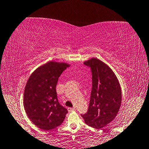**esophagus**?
Wrapping results in <instances>:
<instances>
[{
  "mask_svg": "<svg viewBox=\"0 0 149 149\" xmlns=\"http://www.w3.org/2000/svg\"><path fill=\"white\" fill-rule=\"evenodd\" d=\"M75 107H73V108H68V111H69V112L73 111H75Z\"/></svg>",
  "mask_w": 149,
  "mask_h": 149,
  "instance_id": "esophagus-1",
  "label": "esophagus"
}]
</instances>
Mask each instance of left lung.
I'll list each match as a JSON object with an SVG mask.
<instances>
[{
  "label": "left lung",
  "instance_id": "8db88e82",
  "mask_svg": "<svg viewBox=\"0 0 149 149\" xmlns=\"http://www.w3.org/2000/svg\"><path fill=\"white\" fill-rule=\"evenodd\" d=\"M84 64L91 68L92 87L88 109L81 115L85 123L101 129L113 120L121 103V91L116 75L107 65L96 58Z\"/></svg>",
  "mask_w": 149,
  "mask_h": 149
}]
</instances>
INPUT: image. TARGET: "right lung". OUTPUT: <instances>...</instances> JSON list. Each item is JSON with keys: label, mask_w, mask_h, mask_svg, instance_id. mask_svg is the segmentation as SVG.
Returning <instances> with one entry per match:
<instances>
[{"label": "right lung", "mask_w": 149, "mask_h": 149, "mask_svg": "<svg viewBox=\"0 0 149 149\" xmlns=\"http://www.w3.org/2000/svg\"><path fill=\"white\" fill-rule=\"evenodd\" d=\"M65 63L50 61L39 67L29 77L25 87L24 105L29 119L42 130H51L61 124L68 109L57 99L56 86Z\"/></svg>", "instance_id": "obj_1"}]
</instances>
